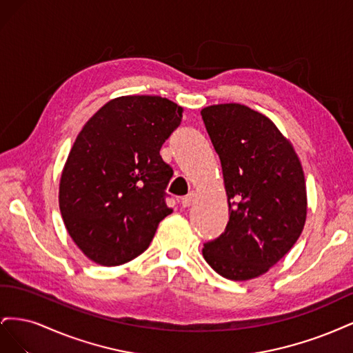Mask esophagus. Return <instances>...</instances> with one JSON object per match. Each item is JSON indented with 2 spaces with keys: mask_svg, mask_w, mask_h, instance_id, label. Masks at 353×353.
I'll return each mask as SVG.
<instances>
[{
  "mask_svg": "<svg viewBox=\"0 0 353 353\" xmlns=\"http://www.w3.org/2000/svg\"><path fill=\"white\" fill-rule=\"evenodd\" d=\"M193 200H194V193H193V191H191V193H188L187 196H184L183 199H181V206H183V208H190L191 203H193Z\"/></svg>",
  "mask_w": 353,
  "mask_h": 353,
  "instance_id": "obj_1",
  "label": "esophagus"
}]
</instances>
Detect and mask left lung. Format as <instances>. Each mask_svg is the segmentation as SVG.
I'll use <instances>...</instances> for the list:
<instances>
[{"instance_id":"1","label":"left lung","mask_w":353,"mask_h":353,"mask_svg":"<svg viewBox=\"0 0 353 353\" xmlns=\"http://www.w3.org/2000/svg\"><path fill=\"white\" fill-rule=\"evenodd\" d=\"M219 156L230 221L205 243L203 258L223 279L252 280L290 250L306 219L305 175L293 145L272 121L243 104L201 110Z\"/></svg>"}]
</instances>
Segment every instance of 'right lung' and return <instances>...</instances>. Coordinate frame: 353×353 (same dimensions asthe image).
<instances>
[{"label":"right lung","instance_id":"1","mask_svg":"<svg viewBox=\"0 0 353 353\" xmlns=\"http://www.w3.org/2000/svg\"><path fill=\"white\" fill-rule=\"evenodd\" d=\"M183 108L157 95H126L85 123L63 169L59 205L83 254L104 266L130 262L150 245L172 209L166 187L174 170L160 148Z\"/></svg>","mask_w":353,"mask_h":353}]
</instances>
